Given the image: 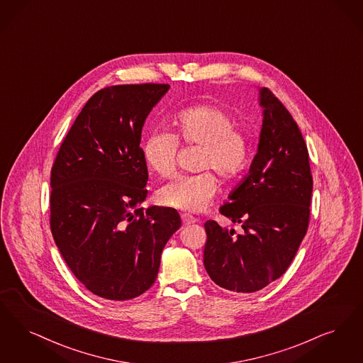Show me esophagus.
I'll return each mask as SVG.
<instances>
[{
    "label": "esophagus",
    "instance_id": "esophagus-1",
    "mask_svg": "<svg viewBox=\"0 0 363 363\" xmlns=\"http://www.w3.org/2000/svg\"><path fill=\"white\" fill-rule=\"evenodd\" d=\"M181 218H182V223H184L185 225H189V224H193V223H197V221H199V218H196L194 216L189 215V213H182Z\"/></svg>",
    "mask_w": 363,
    "mask_h": 363
}]
</instances>
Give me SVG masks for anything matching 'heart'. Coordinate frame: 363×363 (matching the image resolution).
I'll return each mask as SVG.
<instances>
[{
    "instance_id": "b5f03b06",
    "label": "heart",
    "mask_w": 363,
    "mask_h": 363,
    "mask_svg": "<svg viewBox=\"0 0 363 363\" xmlns=\"http://www.w3.org/2000/svg\"><path fill=\"white\" fill-rule=\"evenodd\" d=\"M177 134L172 130H152L143 143L147 166L160 177L173 174L179 151L178 138L189 145H201L196 174H179L157 191L160 205L179 211L199 212L212 201L218 182L216 172L223 179H233L250 162V142L246 132L236 128L233 115L211 104L182 109L175 117Z\"/></svg>"
}]
</instances>
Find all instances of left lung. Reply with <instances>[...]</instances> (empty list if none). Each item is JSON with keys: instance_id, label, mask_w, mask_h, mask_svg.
I'll list each match as a JSON object with an SVG mask.
<instances>
[{"instance_id": "1", "label": "left lung", "mask_w": 363, "mask_h": 363, "mask_svg": "<svg viewBox=\"0 0 363 363\" xmlns=\"http://www.w3.org/2000/svg\"><path fill=\"white\" fill-rule=\"evenodd\" d=\"M258 152L248 175L220 213L242 224V233L203 227V266L224 289L252 293L282 276L308 231L313 181L304 138L289 111L266 87Z\"/></svg>"}]
</instances>
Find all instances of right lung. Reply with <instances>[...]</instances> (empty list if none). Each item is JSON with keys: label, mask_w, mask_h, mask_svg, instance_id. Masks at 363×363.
Masks as SVG:
<instances>
[{"label": "right lung", "mask_w": 363, "mask_h": 363, "mask_svg": "<svg viewBox=\"0 0 363 363\" xmlns=\"http://www.w3.org/2000/svg\"><path fill=\"white\" fill-rule=\"evenodd\" d=\"M169 87L116 85L94 93L51 169L52 238L74 276L106 300L150 289L163 247L181 227L175 209L138 208L148 179L142 130Z\"/></svg>", "instance_id": "1"}]
</instances>
